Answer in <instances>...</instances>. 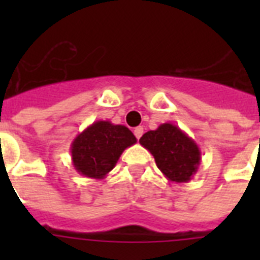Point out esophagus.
<instances>
[{
	"label": "esophagus",
	"mask_w": 260,
	"mask_h": 260,
	"mask_svg": "<svg viewBox=\"0 0 260 260\" xmlns=\"http://www.w3.org/2000/svg\"><path fill=\"white\" fill-rule=\"evenodd\" d=\"M143 132H144V129H143V126H136L134 131L135 136H136V139H140L143 136Z\"/></svg>",
	"instance_id": "obj_1"
}]
</instances>
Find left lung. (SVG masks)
<instances>
[{
    "mask_svg": "<svg viewBox=\"0 0 260 260\" xmlns=\"http://www.w3.org/2000/svg\"><path fill=\"white\" fill-rule=\"evenodd\" d=\"M139 143L155 158V163L169 181L185 183L197 173L201 151L193 139L174 125L165 122L143 135Z\"/></svg>",
    "mask_w": 260,
    "mask_h": 260,
    "instance_id": "left-lung-1",
    "label": "left lung"
}]
</instances>
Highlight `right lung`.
Listing matches in <instances>:
<instances>
[{
	"label": "right lung",
	"mask_w": 260,
	"mask_h": 260,
	"mask_svg": "<svg viewBox=\"0 0 260 260\" xmlns=\"http://www.w3.org/2000/svg\"><path fill=\"white\" fill-rule=\"evenodd\" d=\"M138 142L126 126L95 121L71 143V159L81 175L102 179L113 170L125 148Z\"/></svg>",
	"instance_id": "1"
}]
</instances>
